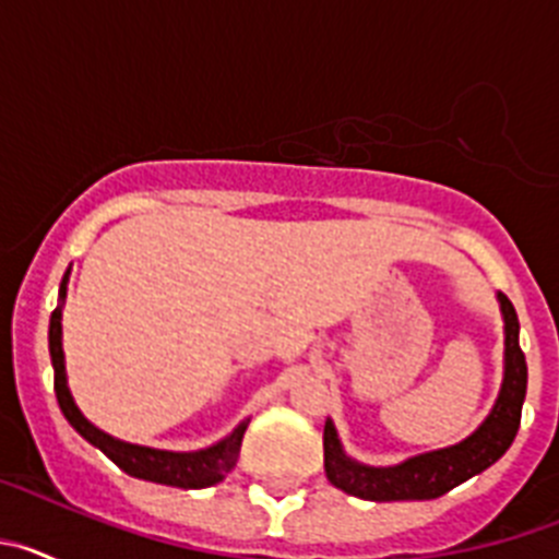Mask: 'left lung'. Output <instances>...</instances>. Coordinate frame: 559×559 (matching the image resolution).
I'll use <instances>...</instances> for the list:
<instances>
[{"label": "left lung", "instance_id": "obj_1", "mask_svg": "<svg viewBox=\"0 0 559 559\" xmlns=\"http://www.w3.org/2000/svg\"><path fill=\"white\" fill-rule=\"evenodd\" d=\"M503 313V383L496 406L481 426L459 445L406 459L394 467H369L349 459L341 448L333 423H324V473L330 484L364 501H428L445 496L507 453L518 428L526 397V358L518 344V313L503 294H498Z\"/></svg>", "mask_w": 559, "mask_h": 559}]
</instances>
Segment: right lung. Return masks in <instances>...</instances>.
I'll use <instances>...</instances> for the list:
<instances>
[{
  "label": "right lung",
  "instance_id": "obj_1",
  "mask_svg": "<svg viewBox=\"0 0 559 559\" xmlns=\"http://www.w3.org/2000/svg\"><path fill=\"white\" fill-rule=\"evenodd\" d=\"M69 269L61 280V290H58V305L49 316V358H52V369H56V397L61 406L63 417L69 419V426L75 428L86 442L100 448L108 459H111L120 471H126L133 478H145V481L167 484V487H181V490H201V487H212V484L224 481L231 473L240 456V442L249 428V419H243L235 431L226 439H221L218 445L204 448V451L176 453V451H156V448L131 445L122 439H114L111 433L100 431L92 426L75 406L72 392L67 386V367H63V347H61V308L63 296H67Z\"/></svg>",
  "mask_w": 559,
  "mask_h": 559
}]
</instances>
